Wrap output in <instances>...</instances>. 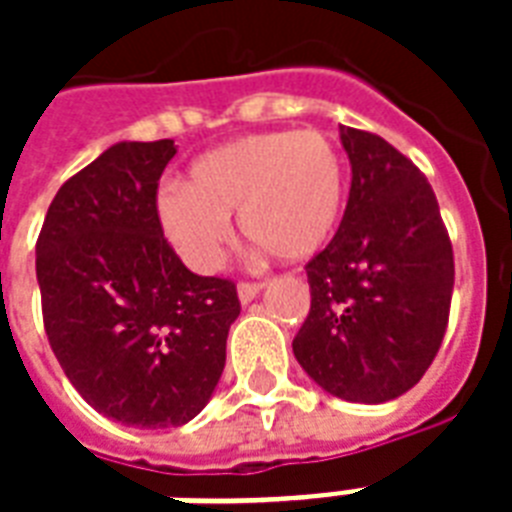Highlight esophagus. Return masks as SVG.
Returning a JSON list of instances; mask_svg holds the SVG:
<instances>
[{"mask_svg":"<svg viewBox=\"0 0 512 512\" xmlns=\"http://www.w3.org/2000/svg\"><path fill=\"white\" fill-rule=\"evenodd\" d=\"M260 292H263V284H249V281H241V284H239V300H241V305L252 303V300H255V297L260 295Z\"/></svg>","mask_w":512,"mask_h":512,"instance_id":"obj_1","label":"esophagus"}]
</instances>
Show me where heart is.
Here are the masks:
<instances>
[{"label":"heart","instance_id":"heart-1","mask_svg":"<svg viewBox=\"0 0 512 512\" xmlns=\"http://www.w3.org/2000/svg\"><path fill=\"white\" fill-rule=\"evenodd\" d=\"M345 201V164L321 132H260L201 154L183 188L156 196V217L193 268L215 271L236 212L244 239L297 263L332 241Z\"/></svg>","mask_w":512,"mask_h":512}]
</instances>
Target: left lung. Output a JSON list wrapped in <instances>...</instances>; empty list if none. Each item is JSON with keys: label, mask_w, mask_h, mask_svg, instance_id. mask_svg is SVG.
<instances>
[{"label": "left lung", "mask_w": 512, "mask_h": 512, "mask_svg": "<svg viewBox=\"0 0 512 512\" xmlns=\"http://www.w3.org/2000/svg\"><path fill=\"white\" fill-rule=\"evenodd\" d=\"M348 207L335 239L305 265L311 313L292 350L319 388L385 404L428 372L444 340L454 257L436 193L388 140L340 127Z\"/></svg>", "instance_id": "1"}]
</instances>
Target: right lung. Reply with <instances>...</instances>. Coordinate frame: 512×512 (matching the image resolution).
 I'll return each instance as SVG.
<instances>
[{
  "mask_svg": "<svg viewBox=\"0 0 512 512\" xmlns=\"http://www.w3.org/2000/svg\"><path fill=\"white\" fill-rule=\"evenodd\" d=\"M175 140H122L55 193L36 241L44 332L103 417L180 428L209 404L239 316L228 279L196 276L164 239L156 188Z\"/></svg>",
  "mask_w": 512,
  "mask_h": 512,
  "instance_id": "1",
  "label": "right lung"
}]
</instances>
